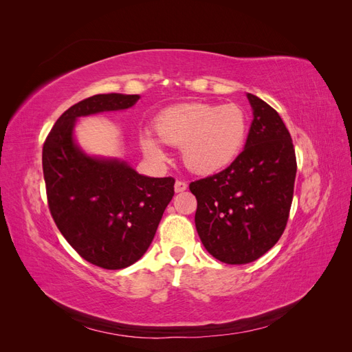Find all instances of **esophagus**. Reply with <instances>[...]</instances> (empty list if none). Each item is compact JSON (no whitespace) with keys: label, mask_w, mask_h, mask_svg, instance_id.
<instances>
[{"label":"esophagus","mask_w":352,"mask_h":352,"mask_svg":"<svg viewBox=\"0 0 352 352\" xmlns=\"http://www.w3.org/2000/svg\"><path fill=\"white\" fill-rule=\"evenodd\" d=\"M188 189V184L184 182V180H176L175 184V190L176 192H184V190Z\"/></svg>","instance_id":"obj_1"}]
</instances>
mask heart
I'll return each mask as SVG.
<instances>
[{
    "mask_svg": "<svg viewBox=\"0 0 352 352\" xmlns=\"http://www.w3.org/2000/svg\"><path fill=\"white\" fill-rule=\"evenodd\" d=\"M154 129L141 135L142 150L155 162H164L162 142L182 146V162L198 175H212L235 162L247 141L248 122L236 104H177L155 117Z\"/></svg>",
    "mask_w": 352,
    "mask_h": 352,
    "instance_id": "b5f03b06",
    "label": "heart"
}]
</instances>
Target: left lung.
<instances>
[{
  "instance_id": "left-lung-1",
  "label": "left lung",
  "mask_w": 352,
  "mask_h": 352,
  "mask_svg": "<svg viewBox=\"0 0 352 352\" xmlns=\"http://www.w3.org/2000/svg\"><path fill=\"white\" fill-rule=\"evenodd\" d=\"M243 151L220 173L190 182L195 226L212 257L226 264L260 258L286 228L296 175L295 148L279 113L252 94Z\"/></svg>"
}]
</instances>
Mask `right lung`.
I'll return each instance as SVG.
<instances>
[{
	"label": "right lung",
	"instance_id": "obj_1",
	"mask_svg": "<svg viewBox=\"0 0 352 352\" xmlns=\"http://www.w3.org/2000/svg\"><path fill=\"white\" fill-rule=\"evenodd\" d=\"M140 95L98 94L72 105L52 126L42 148L47 199L61 235L83 260L119 270L150 247L167 204L173 177H148L120 160L95 158L74 144L78 117L126 110Z\"/></svg>",
	"mask_w": 352,
	"mask_h": 352
}]
</instances>
